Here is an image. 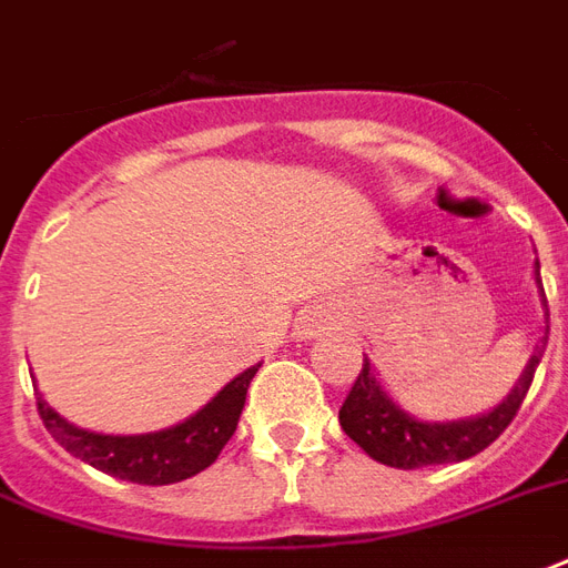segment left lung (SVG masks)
I'll return each mask as SVG.
<instances>
[{
  "mask_svg": "<svg viewBox=\"0 0 568 568\" xmlns=\"http://www.w3.org/2000/svg\"><path fill=\"white\" fill-rule=\"evenodd\" d=\"M536 284L545 296L542 278H539V260H536ZM548 335L542 338V344ZM542 347L536 349L524 377L511 395L503 400L500 407H494L485 416L462 422H416L407 413L395 407V400L381 389V383L371 371V362H362V371L347 398L341 404L338 419L341 428L349 440L359 443L374 462L389 464L398 470H419L430 464H455L467 462L481 449H488L503 430L509 428V422L518 416L527 389H530L532 374L539 368Z\"/></svg>",
  "mask_w": 568,
  "mask_h": 568,
  "instance_id": "8db88e82",
  "label": "left lung"
}]
</instances>
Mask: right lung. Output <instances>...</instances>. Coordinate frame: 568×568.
<instances>
[{
	"instance_id": "right-lung-1",
	"label": "right lung",
	"mask_w": 568,
	"mask_h": 568,
	"mask_svg": "<svg viewBox=\"0 0 568 568\" xmlns=\"http://www.w3.org/2000/svg\"><path fill=\"white\" fill-rule=\"evenodd\" d=\"M257 368L260 365L242 371L236 381H230L191 419L176 428L155 430V434H138V437L92 434V430L77 428L62 419L41 398H38V416L59 446H65V452H71L80 462L92 464L95 470L110 473L116 479L138 481V485H173V481L191 479L200 470H206L209 464H215L221 449L227 446L236 430L242 407H245V395H248Z\"/></svg>"
}]
</instances>
